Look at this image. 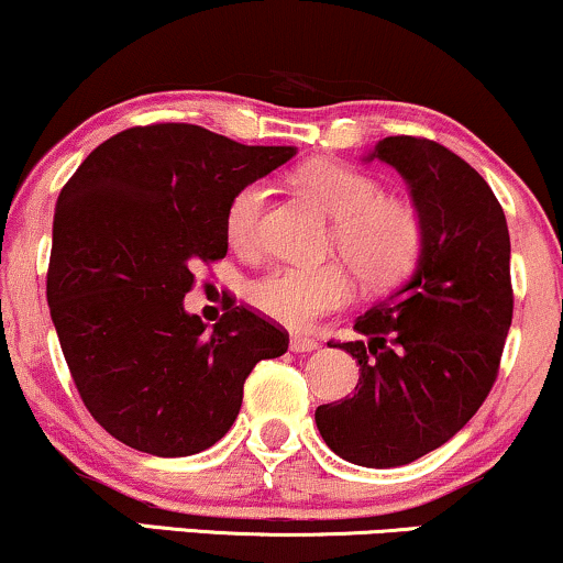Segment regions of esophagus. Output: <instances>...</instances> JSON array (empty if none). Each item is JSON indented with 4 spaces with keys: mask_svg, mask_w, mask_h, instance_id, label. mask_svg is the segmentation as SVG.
Returning <instances> with one entry per match:
<instances>
[{
    "mask_svg": "<svg viewBox=\"0 0 563 563\" xmlns=\"http://www.w3.org/2000/svg\"><path fill=\"white\" fill-rule=\"evenodd\" d=\"M290 351H296V354H309V351H317L320 349V343L314 341V338H303V335H290Z\"/></svg>",
    "mask_w": 563,
    "mask_h": 563,
    "instance_id": "esophagus-1",
    "label": "esophagus"
}]
</instances>
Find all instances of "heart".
Returning <instances> with one entry per match:
<instances>
[{
  "instance_id": "1",
  "label": "heart",
  "mask_w": 563,
  "mask_h": 563,
  "mask_svg": "<svg viewBox=\"0 0 563 563\" xmlns=\"http://www.w3.org/2000/svg\"><path fill=\"white\" fill-rule=\"evenodd\" d=\"M299 186L330 217H335L330 243L354 275L367 288H390L417 267L424 249L422 217L409 201L385 196L375 175L317 159L303 165ZM267 183L254 180L235 191L225 212V233L235 249H252L256 241ZM351 280L338 264L324 267H283L267 269L249 286V301L269 320L286 328L303 330L330 311L346 307Z\"/></svg>"
}]
</instances>
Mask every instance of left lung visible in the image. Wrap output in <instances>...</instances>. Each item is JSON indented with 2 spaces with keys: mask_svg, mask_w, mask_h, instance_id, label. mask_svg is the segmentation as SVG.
<instances>
[{
  "mask_svg": "<svg viewBox=\"0 0 563 563\" xmlns=\"http://www.w3.org/2000/svg\"><path fill=\"white\" fill-rule=\"evenodd\" d=\"M409 183L424 228L415 275L356 317L354 396L317 406V430L358 466H401L440 449L475 417L498 377L511 328L506 214L475 167L417 135L377 141L369 159ZM330 346V343H328Z\"/></svg>",
  "mask_w": 563,
  "mask_h": 563,
  "instance_id": "left-lung-1",
  "label": "left lung"
}]
</instances>
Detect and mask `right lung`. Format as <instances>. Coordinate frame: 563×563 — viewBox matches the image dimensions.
Listing matches in <instances>:
<instances>
[{
    "instance_id": "1",
    "label": "right lung",
    "mask_w": 563,
    "mask_h": 563,
    "mask_svg": "<svg viewBox=\"0 0 563 563\" xmlns=\"http://www.w3.org/2000/svg\"><path fill=\"white\" fill-rule=\"evenodd\" d=\"M294 154L201 125H135L59 191L46 301L86 409L120 443L152 456L209 449L233 428L256 362L288 351L260 311L228 309L209 333L183 296L201 262L228 254L235 191Z\"/></svg>"
}]
</instances>
